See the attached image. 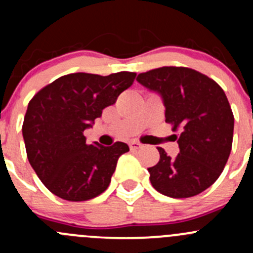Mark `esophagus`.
Segmentation results:
<instances>
[{"label":"esophagus","mask_w":253,"mask_h":253,"mask_svg":"<svg viewBox=\"0 0 253 253\" xmlns=\"http://www.w3.org/2000/svg\"><path fill=\"white\" fill-rule=\"evenodd\" d=\"M129 148H131V150H137V149H139V148H142V144L139 142L133 141V142L129 143Z\"/></svg>","instance_id":"obj_1"}]
</instances>
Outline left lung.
Returning <instances> with one entry per match:
<instances>
[{
	"mask_svg": "<svg viewBox=\"0 0 253 253\" xmlns=\"http://www.w3.org/2000/svg\"><path fill=\"white\" fill-rule=\"evenodd\" d=\"M137 82L162 98L165 121L181 129L176 158L158 148L160 159L149 168L150 182L162 195L187 198L213 185L231 152L234 115L223 89L186 67H162L141 73Z\"/></svg>",
	"mask_w": 253,
	"mask_h": 253,
	"instance_id": "1",
	"label": "left lung"
}]
</instances>
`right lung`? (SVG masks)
<instances>
[{
	"mask_svg": "<svg viewBox=\"0 0 253 253\" xmlns=\"http://www.w3.org/2000/svg\"><path fill=\"white\" fill-rule=\"evenodd\" d=\"M136 73L110 76L71 73L42 88L29 101L23 122L28 160L42 182L57 197L88 201L109 187L124 142L86 144L84 131L132 85Z\"/></svg>",
	"mask_w": 253,
	"mask_h": 253,
	"instance_id": "1",
	"label": "right lung"
}]
</instances>
